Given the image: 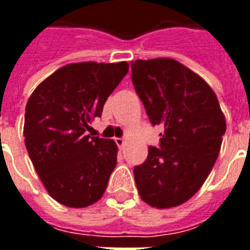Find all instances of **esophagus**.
Returning <instances> with one entry per match:
<instances>
[{
    "label": "esophagus",
    "mask_w": 250,
    "mask_h": 250,
    "mask_svg": "<svg viewBox=\"0 0 250 250\" xmlns=\"http://www.w3.org/2000/svg\"><path fill=\"white\" fill-rule=\"evenodd\" d=\"M115 143L118 144V147H122L125 144V139L123 138H115Z\"/></svg>",
    "instance_id": "34e87169"
}]
</instances>
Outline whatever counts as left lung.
I'll return each instance as SVG.
<instances>
[{
  "label": "left lung",
  "instance_id": "8db88e82",
  "mask_svg": "<svg viewBox=\"0 0 250 250\" xmlns=\"http://www.w3.org/2000/svg\"><path fill=\"white\" fill-rule=\"evenodd\" d=\"M131 79L151 125H164L159 148L134 168L142 200L172 208L189 200L216 163L225 134L217 97L204 79L171 58L131 62Z\"/></svg>",
  "mask_w": 250,
  "mask_h": 250
}]
</instances>
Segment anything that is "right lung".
<instances>
[{
    "instance_id": "add662e5",
    "label": "right lung",
    "mask_w": 250,
    "mask_h": 250,
    "mask_svg": "<svg viewBox=\"0 0 250 250\" xmlns=\"http://www.w3.org/2000/svg\"><path fill=\"white\" fill-rule=\"evenodd\" d=\"M128 63L66 64L46 78L26 103L23 136L49 195L70 208L97 203L116 166L112 139L86 135Z\"/></svg>"
}]
</instances>
